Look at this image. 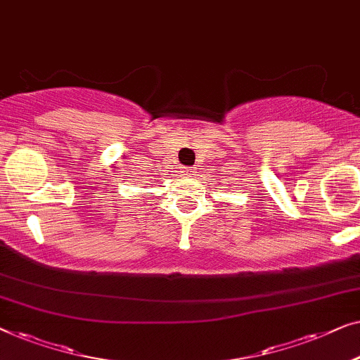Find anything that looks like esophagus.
<instances>
[{"mask_svg": "<svg viewBox=\"0 0 360 360\" xmlns=\"http://www.w3.org/2000/svg\"><path fill=\"white\" fill-rule=\"evenodd\" d=\"M186 173H189V171H186ZM192 173H194V171H192Z\"/></svg>", "mask_w": 360, "mask_h": 360, "instance_id": "1", "label": "esophagus"}]
</instances>
